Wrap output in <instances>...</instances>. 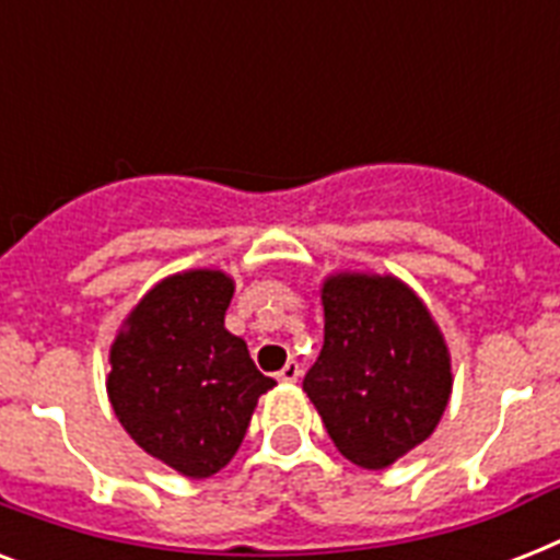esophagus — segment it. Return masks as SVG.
<instances>
[{
    "mask_svg": "<svg viewBox=\"0 0 560 560\" xmlns=\"http://www.w3.org/2000/svg\"><path fill=\"white\" fill-rule=\"evenodd\" d=\"M299 377H302V366H299L296 360H288V366H284V369H281V372H279V381L296 383Z\"/></svg>",
    "mask_w": 560,
    "mask_h": 560,
    "instance_id": "34e87169",
    "label": "esophagus"
}]
</instances>
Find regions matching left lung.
Masks as SVG:
<instances>
[{
    "mask_svg": "<svg viewBox=\"0 0 560 560\" xmlns=\"http://www.w3.org/2000/svg\"><path fill=\"white\" fill-rule=\"evenodd\" d=\"M323 307V351L302 386L346 459L386 468L439 424L453 386L447 346L392 276H334Z\"/></svg>",
    "mask_w": 560,
    "mask_h": 560,
    "instance_id": "8db88e82",
    "label": "left lung"
}]
</instances>
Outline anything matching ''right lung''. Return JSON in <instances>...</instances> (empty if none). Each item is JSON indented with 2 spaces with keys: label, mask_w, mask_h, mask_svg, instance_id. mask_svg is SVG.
<instances>
[{
  "label": "right lung",
  "mask_w": 560,
  "mask_h": 560,
  "mask_svg": "<svg viewBox=\"0 0 560 560\" xmlns=\"http://www.w3.org/2000/svg\"><path fill=\"white\" fill-rule=\"evenodd\" d=\"M232 293L218 270L171 276L136 305L109 351L107 392L121 427L191 479L226 468L255 404L276 386L223 325Z\"/></svg>",
  "instance_id": "obj_1"
}]
</instances>
